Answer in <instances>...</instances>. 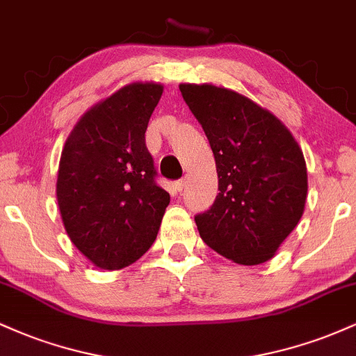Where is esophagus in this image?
Returning a JSON list of instances; mask_svg holds the SVG:
<instances>
[{
  "label": "esophagus",
  "mask_w": 356,
  "mask_h": 356,
  "mask_svg": "<svg viewBox=\"0 0 356 356\" xmlns=\"http://www.w3.org/2000/svg\"><path fill=\"white\" fill-rule=\"evenodd\" d=\"M186 184H187L186 179H181V181L175 182V189H177L179 192H182L184 189H186Z\"/></svg>",
  "instance_id": "esophagus-1"
}]
</instances>
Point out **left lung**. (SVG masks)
<instances>
[{"mask_svg": "<svg viewBox=\"0 0 356 356\" xmlns=\"http://www.w3.org/2000/svg\"><path fill=\"white\" fill-rule=\"evenodd\" d=\"M216 159L219 194L195 216L204 243L234 263L271 259L305 211L308 174L283 122L239 93L214 85H179Z\"/></svg>", "mask_w": 356, "mask_h": 356, "instance_id": "left-lung-1", "label": "left lung"}]
</instances>
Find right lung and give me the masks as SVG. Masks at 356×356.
<instances>
[{
  "label": "right lung",
  "instance_id": "1",
  "mask_svg": "<svg viewBox=\"0 0 356 356\" xmlns=\"http://www.w3.org/2000/svg\"><path fill=\"white\" fill-rule=\"evenodd\" d=\"M162 90L127 85L90 108L65 142L56 181L61 219L76 249L102 269L144 256L170 202L145 145Z\"/></svg>",
  "mask_w": 356,
  "mask_h": 356
}]
</instances>
